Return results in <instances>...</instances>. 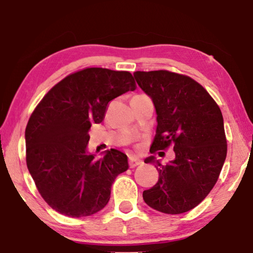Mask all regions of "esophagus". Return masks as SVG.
<instances>
[{
    "instance_id": "obj_1",
    "label": "esophagus",
    "mask_w": 253,
    "mask_h": 253,
    "mask_svg": "<svg viewBox=\"0 0 253 253\" xmlns=\"http://www.w3.org/2000/svg\"><path fill=\"white\" fill-rule=\"evenodd\" d=\"M129 165H130L131 168H134V167H137V166L143 165V161H141L140 159L136 158V157H131L129 159Z\"/></svg>"
}]
</instances>
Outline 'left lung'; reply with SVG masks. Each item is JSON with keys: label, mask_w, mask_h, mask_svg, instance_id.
I'll return each instance as SVG.
<instances>
[{"label": "left lung", "mask_w": 253, "mask_h": 253, "mask_svg": "<svg viewBox=\"0 0 253 253\" xmlns=\"http://www.w3.org/2000/svg\"><path fill=\"white\" fill-rule=\"evenodd\" d=\"M133 76L157 112L150 152L169 146L175 152L167 165L154 155L145 159V164L157 167L159 179L143 192L144 202L166 214L185 213L206 198L226 160L222 113L209 92L188 76L167 70L136 71Z\"/></svg>", "instance_id": "obj_1"}]
</instances>
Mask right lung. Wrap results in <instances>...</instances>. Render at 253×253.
I'll list each match as a JSON object with an SVG mask.
<instances>
[{"instance_id": "1", "label": "right lung", "mask_w": 253, "mask_h": 253, "mask_svg": "<svg viewBox=\"0 0 253 253\" xmlns=\"http://www.w3.org/2000/svg\"><path fill=\"white\" fill-rule=\"evenodd\" d=\"M136 83L127 71L86 68L57 83L31 115L25 130L26 165L38 191L56 212L88 216L109 202L117 175L129 168L115 148L95 160L88 131L101 123L108 103Z\"/></svg>"}]
</instances>
